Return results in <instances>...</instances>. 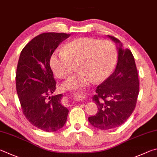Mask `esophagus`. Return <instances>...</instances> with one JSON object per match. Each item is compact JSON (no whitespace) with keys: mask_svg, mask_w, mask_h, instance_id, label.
<instances>
[{"mask_svg":"<svg viewBox=\"0 0 157 157\" xmlns=\"http://www.w3.org/2000/svg\"><path fill=\"white\" fill-rule=\"evenodd\" d=\"M74 97H76V98H78V99H80V98H81V99H83V98H85V94H81V93H78V94H74Z\"/></svg>","mask_w":157,"mask_h":157,"instance_id":"34e87169","label":"esophagus"}]
</instances>
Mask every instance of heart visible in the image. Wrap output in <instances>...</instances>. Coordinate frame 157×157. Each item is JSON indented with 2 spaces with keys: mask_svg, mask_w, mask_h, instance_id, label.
Listing matches in <instances>:
<instances>
[{
  "mask_svg": "<svg viewBox=\"0 0 157 157\" xmlns=\"http://www.w3.org/2000/svg\"><path fill=\"white\" fill-rule=\"evenodd\" d=\"M117 51L113 43L93 38H77L55 52L50 66L60 78L71 76L78 66L81 72L63 84L64 90L79 89L94 81L99 83L110 76L116 65Z\"/></svg>",
  "mask_w": 157,
  "mask_h": 157,
  "instance_id": "heart-1",
  "label": "heart"
}]
</instances>
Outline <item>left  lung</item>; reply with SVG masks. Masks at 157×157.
<instances>
[{
	"label": "left lung",
	"mask_w": 157,
	"mask_h": 157,
	"mask_svg": "<svg viewBox=\"0 0 157 157\" xmlns=\"http://www.w3.org/2000/svg\"><path fill=\"white\" fill-rule=\"evenodd\" d=\"M108 36L118 44V62L115 71L99 85L92 97L98 112L88 118L90 124L100 130H109L121 125L136 107L139 81L134 58L129 49H123L121 41Z\"/></svg>",
	"instance_id": "8db88e82"
}]
</instances>
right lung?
Wrapping results in <instances>:
<instances>
[{
	"label": "right lung",
	"mask_w": 157,
	"mask_h": 157,
	"mask_svg": "<svg viewBox=\"0 0 157 157\" xmlns=\"http://www.w3.org/2000/svg\"><path fill=\"white\" fill-rule=\"evenodd\" d=\"M48 32L37 36L21 51L16 74V92L25 117L36 128L48 132L62 128L69 110L61 104L62 94L52 96L56 81L49 65L52 54L70 36Z\"/></svg>",
	"instance_id": "1"
}]
</instances>
